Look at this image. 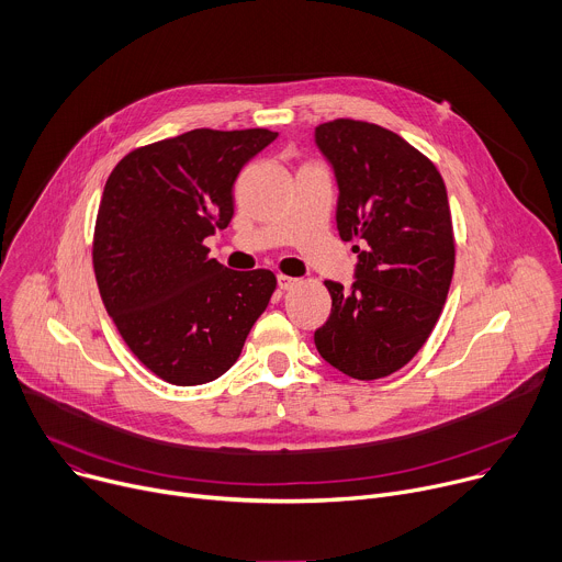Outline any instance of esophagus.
<instances>
[{"instance_id": "1", "label": "esophagus", "mask_w": 562, "mask_h": 562, "mask_svg": "<svg viewBox=\"0 0 562 562\" xmlns=\"http://www.w3.org/2000/svg\"><path fill=\"white\" fill-rule=\"evenodd\" d=\"M300 284V280L297 278H289V276H278V286L282 289V291H289V289H293V286H297Z\"/></svg>"}]
</instances>
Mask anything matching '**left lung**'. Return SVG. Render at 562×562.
Masks as SVG:
<instances>
[{
	"instance_id": "left-lung-1",
	"label": "left lung",
	"mask_w": 562,
	"mask_h": 562,
	"mask_svg": "<svg viewBox=\"0 0 562 562\" xmlns=\"http://www.w3.org/2000/svg\"><path fill=\"white\" fill-rule=\"evenodd\" d=\"M316 145L338 183V235L361 241L351 291L325 282L331 314L316 349L351 379H383L413 361L443 310L454 269L446 186L417 147L374 123H323Z\"/></svg>"
}]
</instances>
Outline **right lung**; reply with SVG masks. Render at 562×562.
Listing matches in <instances>:
<instances>
[{
  "label": "right lung",
  "mask_w": 562,
  "mask_h": 562,
  "mask_svg": "<svg viewBox=\"0 0 562 562\" xmlns=\"http://www.w3.org/2000/svg\"><path fill=\"white\" fill-rule=\"evenodd\" d=\"M271 130H192L132 149L93 231L100 297L136 359L172 385L220 379L276 291L269 269L231 271L203 239L233 220L239 170Z\"/></svg>",
  "instance_id": "add662e5"
}]
</instances>
